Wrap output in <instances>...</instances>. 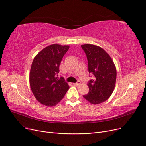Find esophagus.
<instances>
[{"mask_svg":"<svg viewBox=\"0 0 146 146\" xmlns=\"http://www.w3.org/2000/svg\"><path fill=\"white\" fill-rule=\"evenodd\" d=\"M73 85H74V86H79V85H80V81H78L77 83H73Z\"/></svg>","mask_w":146,"mask_h":146,"instance_id":"esophagus-1","label":"esophagus"}]
</instances>
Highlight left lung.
<instances>
[{
  "mask_svg": "<svg viewBox=\"0 0 146 146\" xmlns=\"http://www.w3.org/2000/svg\"><path fill=\"white\" fill-rule=\"evenodd\" d=\"M81 47L87 57L89 72L94 76L88 84L89 93L83 97L92 104H99L106 101L113 92L116 67L110 56L101 47L90 44Z\"/></svg>",
  "mask_w": 146,
  "mask_h": 146,
  "instance_id": "obj_1",
  "label": "left lung"
}]
</instances>
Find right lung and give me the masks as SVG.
<instances>
[{"label":"right lung","mask_w":146,"mask_h":146,"mask_svg":"<svg viewBox=\"0 0 146 146\" xmlns=\"http://www.w3.org/2000/svg\"><path fill=\"white\" fill-rule=\"evenodd\" d=\"M69 45L52 44L34 57L29 72V85L36 100L47 106H54L69 89L63 78L59 79V66Z\"/></svg>","instance_id":"add662e5"}]
</instances>
